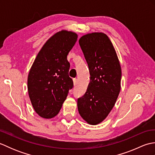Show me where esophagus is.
Returning a JSON list of instances; mask_svg holds the SVG:
<instances>
[{
    "mask_svg": "<svg viewBox=\"0 0 155 155\" xmlns=\"http://www.w3.org/2000/svg\"><path fill=\"white\" fill-rule=\"evenodd\" d=\"M77 78H73V83H74V86H75V85L77 84Z\"/></svg>",
    "mask_w": 155,
    "mask_h": 155,
    "instance_id": "esophagus-1",
    "label": "esophagus"
}]
</instances>
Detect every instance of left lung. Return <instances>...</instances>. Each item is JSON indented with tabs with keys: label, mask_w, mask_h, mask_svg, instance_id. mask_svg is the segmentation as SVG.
Returning <instances> with one entry per match:
<instances>
[{
	"label": "left lung",
	"mask_w": 155,
	"mask_h": 155,
	"mask_svg": "<svg viewBox=\"0 0 155 155\" xmlns=\"http://www.w3.org/2000/svg\"><path fill=\"white\" fill-rule=\"evenodd\" d=\"M89 68L91 81L77 101L78 110L87 123L103 122L114 107L120 91L121 67L108 36L92 32L78 41Z\"/></svg>",
	"instance_id": "1"
}]
</instances>
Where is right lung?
Masks as SVG:
<instances>
[{
	"label": "right lung",
	"mask_w": 155,
	"mask_h": 155,
	"mask_svg": "<svg viewBox=\"0 0 155 155\" xmlns=\"http://www.w3.org/2000/svg\"><path fill=\"white\" fill-rule=\"evenodd\" d=\"M75 32L62 30L45 42L28 76V92L36 113L44 118L57 115L68 91L73 87L69 77L68 52L77 41Z\"/></svg>",
	"instance_id": "obj_1"
}]
</instances>
